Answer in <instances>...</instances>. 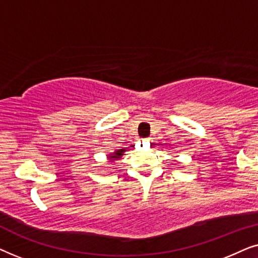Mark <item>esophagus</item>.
Wrapping results in <instances>:
<instances>
[{"mask_svg":"<svg viewBox=\"0 0 258 258\" xmlns=\"http://www.w3.org/2000/svg\"><path fill=\"white\" fill-rule=\"evenodd\" d=\"M149 141H150V139H148V140H144V142H147V143H149Z\"/></svg>","mask_w":258,"mask_h":258,"instance_id":"esophagus-1","label":"esophagus"}]
</instances>
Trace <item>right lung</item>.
<instances>
[{"label": "right lung", "instance_id": "add662e5", "mask_svg": "<svg viewBox=\"0 0 258 258\" xmlns=\"http://www.w3.org/2000/svg\"><path fill=\"white\" fill-rule=\"evenodd\" d=\"M125 151H126L125 149H117V150H115L112 154H109L108 155V160L110 161V162L117 161V160H119V158L123 156V155H124Z\"/></svg>", "mask_w": 258, "mask_h": 258}]
</instances>
